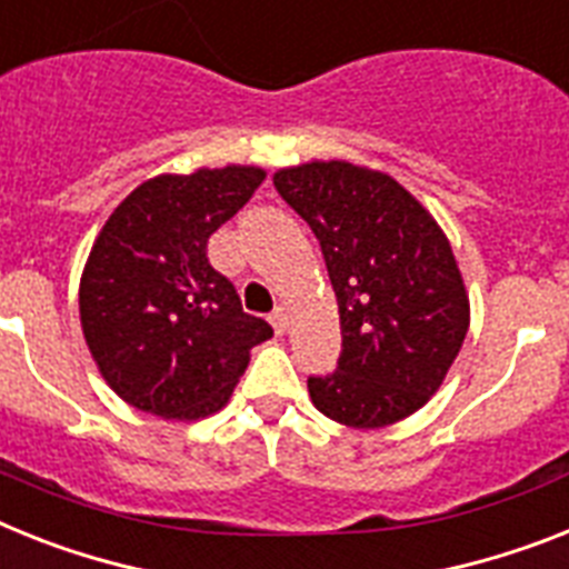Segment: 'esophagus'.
<instances>
[{
  "mask_svg": "<svg viewBox=\"0 0 569 569\" xmlns=\"http://www.w3.org/2000/svg\"><path fill=\"white\" fill-rule=\"evenodd\" d=\"M269 321H271V327H274L277 336H283L286 329H289V312H286L283 307H277L274 312L269 315Z\"/></svg>",
  "mask_w": 569,
  "mask_h": 569,
  "instance_id": "34e87169",
  "label": "esophagus"
}]
</instances>
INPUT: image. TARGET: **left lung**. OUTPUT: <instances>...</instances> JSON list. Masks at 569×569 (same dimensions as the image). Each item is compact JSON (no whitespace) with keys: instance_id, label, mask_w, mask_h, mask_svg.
I'll list each match as a JSON object with an SVG mask.
<instances>
[{"instance_id":"obj_1","label":"left lung","mask_w":569,"mask_h":569,"mask_svg":"<svg viewBox=\"0 0 569 569\" xmlns=\"http://www.w3.org/2000/svg\"><path fill=\"white\" fill-rule=\"evenodd\" d=\"M321 242L341 315V356L309 376L323 417L385 428L422 408L469 332V295L437 219L396 179L350 161L274 173Z\"/></svg>"}]
</instances>
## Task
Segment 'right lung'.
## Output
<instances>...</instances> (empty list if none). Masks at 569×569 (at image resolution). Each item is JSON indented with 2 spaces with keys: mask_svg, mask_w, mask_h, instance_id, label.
Masks as SVG:
<instances>
[{
  "mask_svg": "<svg viewBox=\"0 0 569 569\" xmlns=\"http://www.w3.org/2000/svg\"><path fill=\"white\" fill-rule=\"evenodd\" d=\"M260 167L156 176L112 211L80 277V323L94 365L132 408L211 417L271 338L208 260V237L254 196Z\"/></svg>",
  "mask_w": 569,
  "mask_h": 569,
  "instance_id": "1",
  "label": "right lung"
}]
</instances>
